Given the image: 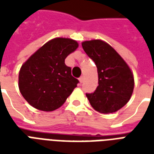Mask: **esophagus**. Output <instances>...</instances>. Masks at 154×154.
Returning a JSON list of instances; mask_svg holds the SVG:
<instances>
[{"label":"esophagus","instance_id":"1","mask_svg":"<svg viewBox=\"0 0 154 154\" xmlns=\"http://www.w3.org/2000/svg\"><path fill=\"white\" fill-rule=\"evenodd\" d=\"M83 81H84V77H81L80 78H79V82H80L81 83H82V82H83Z\"/></svg>","mask_w":154,"mask_h":154}]
</instances>
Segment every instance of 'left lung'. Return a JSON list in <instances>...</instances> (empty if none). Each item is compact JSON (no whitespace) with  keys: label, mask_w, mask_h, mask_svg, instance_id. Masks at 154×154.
Segmentation results:
<instances>
[{"label":"left lung","mask_w":154,"mask_h":154,"mask_svg":"<svg viewBox=\"0 0 154 154\" xmlns=\"http://www.w3.org/2000/svg\"><path fill=\"white\" fill-rule=\"evenodd\" d=\"M86 54L95 62L98 86L93 93L87 94L94 110L103 114L116 112L132 96L134 79L133 72L113 47L101 39L82 43Z\"/></svg>","instance_id":"left-lung-1"}]
</instances>
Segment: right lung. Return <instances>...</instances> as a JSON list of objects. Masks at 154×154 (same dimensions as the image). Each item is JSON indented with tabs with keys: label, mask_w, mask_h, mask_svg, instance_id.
I'll return each instance as SVG.
<instances>
[{
	"label": "right lung",
	"mask_w": 154,
	"mask_h": 154,
	"mask_svg": "<svg viewBox=\"0 0 154 154\" xmlns=\"http://www.w3.org/2000/svg\"><path fill=\"white\" fill-rule=\"evenodd\" d=\"M77 48L78 43L72 38H54L22 64L19 89L31 106L53 111L63 105L78 83L65 58Z\"/></svg>",
	"instance_id": "obj_1"
}]
</instances>
